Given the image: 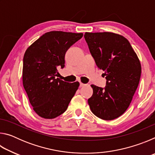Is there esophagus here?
<instances>
[{
  "label": "esophagus",
  "mask_w": 155,
  "mask_h": 155,
  "mask_svg": "<svg viewBox=\"0 0 155 155\" xmlns=\"http://www.w3.org/2000/svg\"><path fill=\"white\" fill-rule=\"evenodd\" d=\"M86 85H87V84H84L83 83L80 82V87H84V86H86Z\"/></svg>",
  "instance_id": "34e87169"
}]
</instances>
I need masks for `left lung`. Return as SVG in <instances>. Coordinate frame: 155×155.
Returning a JSON list of instances; mask_svg holds the SVG:
<instances>
[{
	"label": "left lung",
	"instance_id": "8db88e82",
	"mask_svg": "<svg viewBox=\"0 0 155 155\" xmlns=\"http://www.w3.org/2000/svg\"><path fill=\"white\" fill-rule=\"evenodd\" d=\"M84 37L107 79L104 88L91 85L90 108L99 118L114 120L127 111L137 90L141 72L140 59L127 39L119 34L86 32Z\"/></svg>",
	"mask_w": 155,
	"mask_h": 155
}]
</instances>
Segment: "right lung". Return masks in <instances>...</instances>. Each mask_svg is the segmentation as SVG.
<instances>
[{
  "label": "right lung",
  "instance_id": "right-lung-1",
  "mask_svg": "<svg viewBox=\"0 0 155 155\" xmlns=\"http://www.w3.org/2000/svg\"><path fill=\"white\" fill-rule=\"evenodd\" d=\"M83 33L47 32L31 44L23 58L22 83L33 109L39 116L53 119L64 113L79 83L56 78L57 68L64 67L67 50Z\"/></svg>",
  "mask_w": 155,
  "mask_h": 155
}]
</instances>
